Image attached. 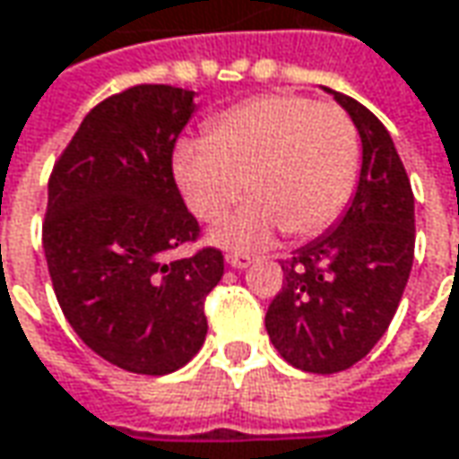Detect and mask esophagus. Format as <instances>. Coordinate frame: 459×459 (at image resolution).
<instances>
[{
  "label": "esophagus",
  "instance_id": "obj_1",
  "mask_svg": "<svg viewBox=\"0 0 459 459\" xmlns=\"http://www.w3.org/2000/svg\"><path fill=\"white\" fill-rule=\"evenodd\" d=\"M250 263H253L250 255H238V253H230L227 255V265H232V268H247Z\"/></svg>",
  "mask_w": 459,
  "mask_h": 459
}]
</instances>
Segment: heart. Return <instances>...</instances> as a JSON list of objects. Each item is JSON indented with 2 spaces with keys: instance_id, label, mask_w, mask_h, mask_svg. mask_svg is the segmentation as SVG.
<instances>
[{
  "instance_id": "b5f03b06",
  "label": "heart",
  "mask_w": 459,
  "mask_h": 459,
  "mask_svg": "<svg viewBox=\"0 0 459 459\" xmlns=\"http://www.w3.org/2000/svg\"><path fill=\"white\" fill-rule=\"evenodd\" d=\"M358 166L360 137L344 109L268 94L217 117L206 140L181 143L173 176L206 224L224 220L247 184L253 204L221 227L217 242L250 250L278 227L296 239L325 232L342 214Z\"/></svg>"
}]
</instances>
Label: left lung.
Wrapping results in <instances>:
<instances>
[{"mask_svg":"<svg viewBox=\"0 0 459 459\" xmlns=\"http://www.w3.org/2000/svg\"><path fill=\"white\" fill-rule=\"evenodd\" d=\"M362 140L360 184L334 230L283 260L265 314L281 358L307 373L360 362L391 325L414 265V191L378 117L334 91Z\"/></svg>","mask_w":459,"mask_h":459,"instance_id":"8db88e82","label":"left lung"}]
</instances>
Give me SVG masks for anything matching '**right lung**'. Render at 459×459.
Listing matches in <instances>:
<instances>
[{
    "label": "right lung",
    "instance_id": "obj_1",
    "mask_svg": "<svg viewBox=\"0 0 459 459\" xmlns=\"http://www.w3.org/2000/svg\"><path fill=\"white\" fill-rule=\"evenodd\" d=\"M194 91L137 83L83 117L48 181L43 247L63 316L89 350L122 370L166 376L206 337L204 301L224 255L202 238L173 178V148Z\"/></svg>",
    "mask_w": 459,
    "mask_h": 459
}]
</instances>
